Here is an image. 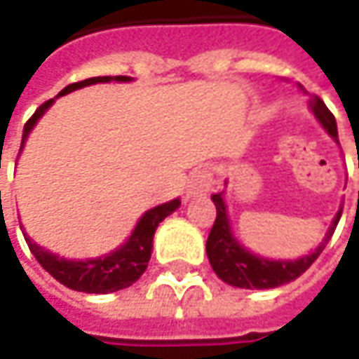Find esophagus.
<instances>
[{
    "label": "esophagus",
    "instance_id": "obj_1",
    "mask_svg": "<svg viewBox=\"0 0 359 359\" xmlns=\"http://www.w3.org/2000/svg\"><path fill=\"white\" fill-rule=\"evenodd\" d=\"M214 187V173L208 168H200L196 172H191L187 180V196H201L208 194Z\"/></svg>",
    "mask_w": 359,
    "mask_h": 359
}]
</instances>
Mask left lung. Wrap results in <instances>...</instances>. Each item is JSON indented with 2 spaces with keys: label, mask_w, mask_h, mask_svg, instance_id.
Here are the masks:
<instances>
[{
  "label": "left lung",
  "mask_w": 359,
  "mask_h": 359,
  "mask_svg": "<svg viewBox=\"0 0 359 359\" xmlns=\"http://www.w3.org/2000/svg\"><path fill=\"white\" fill-rule=\"evenodd\" d=\"M310 109L311 114L318 118V121L322 123V128L338 142L336 118L318 95L310 97ZM212 201L215 203L217 214H215L214 226H212V231H210L208 241H205L208 259H210V264H212V268H214L219 280H224L229 285H236V287H245V290H269V287H278V285L294 282L296 278H299L318 259V255L324 252L325 243L334 236V229H336L339 217H341V208H339V212L334 217L325 238L310 255L280 262V259H266V257H259V255L248 252L243 245H240V241L233 238V233L229 229L224 191L214 194Z\"/></svg>",
  "instance_id": "obj_1"
}]
</instances>
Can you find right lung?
<instances>
[{
  "instance_id": "add662e5",
  "label": "right lung",
  "mask_w": 359,
  "mask_h": 359,
  "mask_svg": "<svg viewBox=\"0 0 359 359\" xmlns=\"http://www.w3.org/2000/svg\"><path fill=\"white\" fill-rule=\"evenodd\" d=\"M109 81H131L128 76H104V77H90L77 83H69L67 88L60 91V95L72 93V91L86 88V86H93V83H109ZM57 95V97H60ZM53 104V100H49L46 104H41L32 118L27 119L25 128H23V137H21V147L27 142L29 131L34 130L37 119L41 118L48 111L49 105ZM180 200H172L168 203H161L158 208H151L149 212H145L135 229L131 231L130 240L126 241L121 248H118L111 254L95 257V259H65L60 257L57 254H51L46 248L37 245L32 238L23 231V238L27 241L32 254L35 259L39 262V266L51 273L60 283H63L69 290L76 292H86V294H111L123 287H130L131 283L137 282L142 278V273L147 268V262L151 257V248H154V233L158 226L173 214L180 208Z\"/></svg>"
}]
</instances>
